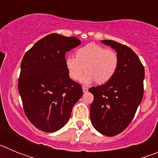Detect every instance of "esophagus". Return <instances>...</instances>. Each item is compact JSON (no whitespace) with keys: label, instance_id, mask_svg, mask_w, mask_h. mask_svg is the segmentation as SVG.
<instances>
[{"label":"esophagus","instance_id":"esophagus-1","mask_svg":"<svg viewBox=\"0 0 158 158\" xmlns=\"http://www.w3.org/2000/svg\"><path fill=\"white\" fill-rule=\"evenodd\" d=\"M82 89H83V93H87L88 90H89L88 87H86V86H83V87H82Z\"/></svg>","mask_w":158,"mask_h":158}]
</instances>
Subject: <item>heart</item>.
<instances>
[{
  "instance_id": "1",
  "label": "heart",
  "mask_w": 158,
  "mask_h": 158,
  "mask_svg": "<svg viewBox=\"0 0 158 158\" xmlns=\"http://www.w3.org/2000/svg\"><path fill=\"white\" fill-rule=\"evenodd\" d=\"M65 63L73 80H78L85 70L86 73L81 77V82L85 85L94 81L104 84L115 74L118 58L115 51L96 43H89L77 50L76 58L66 57Z\"/></svg>"
}]
</instances>
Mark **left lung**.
<instances>
[{
    "label": "left lung",
    "mask_w": 158,
    "mask_h": 158,
    "mask_svg": "<svg viewBox=\"0 0 158 158\" xmlns=\"http://www.w3.org/2000/svg\"><path fill=\"white\" fill-rule=\"evenodd\" d=\"M117 52L118 65L109 81L89 91L94 96L90 106L93 127L102 135L115 136L132 121L143 97L144 66L127 46L112 40H102Z\"/></svg>",
    "instance_id": "1"
}]
</instances>
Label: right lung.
<instances>
[{
	"label": "right lung",
	"instance_id": "1",
	"mask_svg": "<svg viewBox=\"0 0 158 158\" xmlns=\"http://www.w3.org/2000/svg\"><path fill=\"white\" fill-rule=\"evenodd\" d=\"M81 43L74 36L53 33L35 43L23 56L18 90L27 118L40 131L51 133L63 127L83 95L81 85L69 77L65 63L66 52Z\"/></svg>",
	"mask_w": 158,
	"mask_h": 158
}]
</instances>
